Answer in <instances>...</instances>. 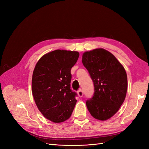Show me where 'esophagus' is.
<instances>
[{
    "instance_id": "34e87169",
    "label": "esophagus",
    "mask_w": 149,
    "mask_h": 149,
    "mask_svg": "<svg viewBox=\"0 0 149 149\" xmlns=\"http://www.w3.org/2000/svg\"><path fill=\"white\" fill-rule=\"evenodd\" d=\"M78 95L79 96V97H82L83 96V92L81 89L79 90V91H78Z\"/></svg>"
}]
</instances>
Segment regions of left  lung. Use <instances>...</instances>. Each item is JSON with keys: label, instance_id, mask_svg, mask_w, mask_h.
Here are the masks:
<instances>
[{"label": "left lung", "instance_id": "1", "mask_svg": "<svg viewBox=\"0 0 149 149\" xmlns=\"http://www.w3.org/2000/svg\"><path fill=\"white\" fill-rule=\"evenodd\" d=\"M82 62L93 80L94 93L86 104L97 120H106L118 112L127 89V77L124 66L111 53L103 48L86 52Z\"/></svg>", "mask_w": 149, "mask_h": 149}]
</instances>
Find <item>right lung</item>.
Instances as JSON below:
<instances>
[{
  "mask_svg": "<svg viewBox=\"0 0 149 149\" xmlns=\"http://www.w3.org/2000/svg\"><path fill=\"white\" fill-rule=\"evenodd\" d=\"M79 53L56 49L44 55L34 68L31 91L45 118L55 123L68 119L76 105V93L70 89L71 69Z\"/></svg>",
  "mask_w": 149,
  "mask_h": 149,
  "instance_id": "add662e5",
  "label": "right lung"
}]
</instances>
